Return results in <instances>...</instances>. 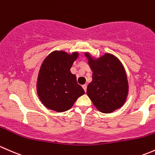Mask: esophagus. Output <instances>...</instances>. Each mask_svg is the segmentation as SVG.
<instances>
[{
    "label": "esophagus",
    "instance_id": "obj_1",
    "mask_svg": "<svg viewBox=\"0 0 155 155\" xmlns=\"http://www.w3.org/2000/svg\"><path fill=\"white\" fill-rule=\"evenodd\" d=\"M82 87H83V89H84V91H85V92H87V84H84V85H83Z\"/></svg>",
    "mask_w": 155,
    "mask_h": 155
}]
</instances>
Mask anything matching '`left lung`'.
Listing matches in <instances>:
<instances>
[{"instance_id": "obj_1", "label": "left lung", "mask_w": 155, "mask_h": 155, "mask_svg": "<svg viewBox=\"0 0 155 155\" xmlns=\"http://www.w3.org/2000/svg\"><path fill=\"white\" fill-rule=\"evenodd\" d=\"M92 71V80L87 93L98 111L110 113L122 107L128 95L127 74L120 60L112 54L105 53L95 58L85 52Z\"/></svg>"}]
</instances>
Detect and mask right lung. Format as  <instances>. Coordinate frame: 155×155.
<instances>
[{
	"instance_id": "right-lung-1",
	"label": "right lung",
	"mask_w": 155,
	"mask_h": 155,
	"mask_svg": "<svg viewBox=\"0 0 155 155\" xmlns=\"http://www.w3.org/2000/svg\"><path fill=\"white\" fill-rule=\"evenodd\" d=\"M78 51L68 54L54 51L43 60L38 74L36 92L45 107L62 113L71 109L76 100L85 93L70 71L78 59Z\"/></svg>"
}]
</instances>
